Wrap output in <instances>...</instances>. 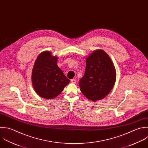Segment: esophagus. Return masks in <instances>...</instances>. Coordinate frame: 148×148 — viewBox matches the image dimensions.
I'll use <instances>...</instances> for the list:
<instances>
[{
	"label": "esophagus",
	"instance_id": "34e87169",
	"mask_svg": "<svg viewBox=\"0 0 148 148\" xmlns=\"http://www.w3.org/2000/svg\"><path fill=\"white\" fill-rule=\"evenodd\" d=\"M71 82V83H76V80L75 79H72Z\"/></svg>",
	"mask_w": 148,
	"mask_h": 148
}]
</instances>
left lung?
Returning <instances> with one entry per match:
<instances>
[{
    "label": "left lung",
    "instance_id": "left-lung-1",
    "mask_svg": "<svg viewBox=\"0 0 148 148\" xmlns=\"http://www.w3.org/2000/svg\"><path fill=\"white\" fill-rule=\"evenodd\" d=\"M116 72L110 57L101 49L93 51L86 58V70L79 85L89 100L103 99L113 88Z\"/></svg>",
    "mask_w": 148,
    "mask_h": 148
}]
</instances>
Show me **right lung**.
<instances>
[{
  "mask_svg": "<svg viewBox=\"0 0 148 148\" xmlns=\"http://www.w3.org/2000/svg\"><path fill=\"white\" fill-rule=\"evenodd\" d=\"M57 61L58 57L45 51L39 54L33 67V87L38 95L47 99L57 97L70 83L58 66Z\"/></svg>",
  "mask_w": 148,
  "mask_h": 148,
  "instance_id": "1",
  "label": "right lung"
}]
</instances>
